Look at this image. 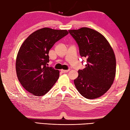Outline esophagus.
<instances>
[{
    "instance_id": "34e87169",
    "label": "esophagus",
    "mask_w": 130,
    "mask_h": 130,
    "mask_svg": "<svg viewBox=\"0 0 130 130\" xmlns=\"http://www.w3.org/2000/svg\"><path fill=\"white\" fill-rule=\"evenodd\" d=\"M69 71V69L68 70H63V69H61V72H62V73H67V72H68Z\"/></svg>"
}]
</instances>
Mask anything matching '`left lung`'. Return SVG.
<instances>
[{
  "instance_id": "8db88e82",
  "label": "left lung",
  "mask_w": 130,
  "mask_h": 130,
  "mask_svg": "<svg viewBox=\"0 0 130 130\" xmlns=\"http://www.w3.org/2000/svg\"><path fill=\"white\" fill-rule=\"evenodd\" d=\"M75 39L87 64L78 70L74 83L79 93L88 99L103 95L111 88L116 74V58L112 48L102 34L88 27L69 30Z\"/></svg>"
}]
</instances>
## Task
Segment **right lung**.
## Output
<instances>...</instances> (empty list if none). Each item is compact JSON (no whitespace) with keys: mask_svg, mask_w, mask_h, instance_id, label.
Returning a JSON list of instances; mask_svg holds the SVG:
<instances>
[{"mask_svg":"<svg viewBox=\"0 0 130 130\" xmlns=\"http://www.w3.org/2000/svg\"><path fill=\"white\" fill-rule=\"evenodd\" d=\"M68 33L67 30L45 27L32 32L23 42L17 54L16 72L19 81L27 92L43 96L57 82L60 72L48 67L49 52Z\"/></svg>","mask_w":130,"mask_h":130,"instance_id":"add662e5","label":"right lung"}]
</instances>
